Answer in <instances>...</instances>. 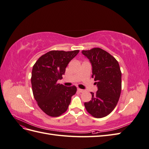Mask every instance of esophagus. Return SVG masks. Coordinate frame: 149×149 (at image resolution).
Masks as SVG:
<instances>
[{
	"label": "esophagus",
	"mask_w": 149,
	"mask_h": 149,
	"mask_svg": "<svg viewBox=\"0 0 149 149\" xmlns=\"http://www.w3.org/2000/svg\"><path fill=\"white\" fill-rule=\"evenodd\" d=\"M78 91L79 93H83V92H84V90H83V89H81L78 88Z\"/></svg>",
	"instance_id": "34e87169"
}]
</instances>
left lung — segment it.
<instances>
[{"label": "left lung", "instance_id": "left-lung-1", "mask_svg": "<svg viewBox=\"0 0 149 149\" xmlns=\"http://www.w3.org/2000/svg\"><path fill=\"white\" fill-rule=\"evenodd\" d=\"M82 53L91 63L92 77L98 90L92 94L91 100L84 102L86 109L94 118H102L109 115L118 104L122 88V73L118 61L100 48L83 50Z\"/></svg>", "mask_w": 149, "mask_h": 149}]
</instances>
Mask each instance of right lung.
Instances as JSON below:
<instances>
[{
    "instance_id": "add662e5",
    "label": "right lung",
    "mask_w": 149,
    "mask_h": 149,
    "mask_svg": "<svg viewBox=\"0 0 149 149\" xmlns=\"http://www.w3.org/2000/svg\"><path fill=\"white\" fill-rule=\"evenodd\" d=\"M79 52L52 50L40 56L33 66L31 83L33 96L39 107L49 116L65 113L77 91L75 86L66 87L57 81L63 78L68 64Z\"/></svg>"
}]
</instances>
